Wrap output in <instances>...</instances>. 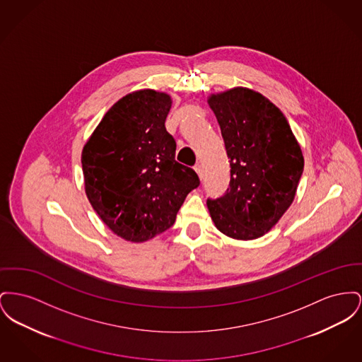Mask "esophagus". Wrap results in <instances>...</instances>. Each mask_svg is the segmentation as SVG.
<instances>
[{"mask_svg": "<svg viewBox=\"0 0 362 362\" xmlns=\"http://www.w3.org/2000/svg\"><path fill=\"white\" fill-rule=\"evenodd\" d=\"M194 170H195V172H197V175L202 179V167H201L199 164H195V165H194Z\"/></svg>", "mask_w": 362, "mask_h": 362, "instance_id": "34e87169", "label": "esophagus"}]
</instances>
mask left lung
<instances>
[{"label": "left lung", "mask_w": 362, "mask_h": 362, "mask_svg": "<svg viewBox=\"0 0 362 362\" xmlns=\"http://www.w3.org/2000/svg\"><path fill=\"white\" fill-rule=\"evenodd\" d=\"M208 104L231 167L230 187L208 199V209L220 233L257 239L293 204L303 172L302 150L281 110L255 90L234 87L212 94Z\"/></svg>", "instance_id": "obj_1"}]
</instances>
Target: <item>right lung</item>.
Listing matches in <instances>:
<instances>
[{
	"instance_id": "obj_1",
	"label": "right lung",
	"mask_w": 362,
	"mask_h": 362,
	"mask_svg": "<svg viewBox=\"0 0 362 362\" xmlns=\"http://www.w3.org/2000/svg\"><path fill=\"white\" fill-rule=\"evenodd\" d=\"M170 105L167 93H129L107 110L82 151L93 209L129 242L167 231L199 186L195 170L175 160L176 142L165 128Z\"/></svg>"
}]
</instances>
